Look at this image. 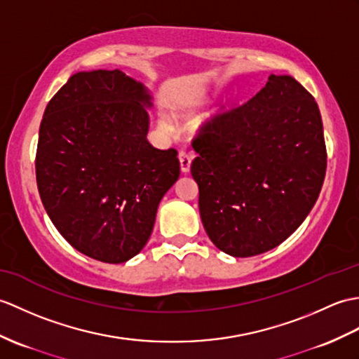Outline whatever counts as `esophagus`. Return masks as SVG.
Instances as JSON below:
<instances>
[{
  "label": "esophagus",
  "instance_id": "esophagus-1",
  "mask_svg": "<svg viewBox=\"0 0 359 359\" xmlns=\"http://www.w3.org/2000/svg\"><path fill=\"white\" fill-rule=\"evenodd\" d=\"M191 161H193V157H191V154L189 153H187V151H182L179 153V162H180V170H182V172H188L189 171V168H191Z\"/></svg>",
  "mask_w": 359,
  "mask_h": 359
}]
</instances>
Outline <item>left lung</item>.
<instances>
[{"mask_svg":"<svg viewBox=\"0 0 359 359\" xmlns=\"http://www.w3.org/2000/svg\"><path fill=\"white\" fill-rule=\"evenodd\" d=\"M191 145L205 231L232 257L283 243L311 212L326 176L318 105L287 74H271L248 102L206 119Z\"/></svg>","mask_w":359,"mask_h":359,"instance_id":"obj_1","label":"left lung"}]
</instances>
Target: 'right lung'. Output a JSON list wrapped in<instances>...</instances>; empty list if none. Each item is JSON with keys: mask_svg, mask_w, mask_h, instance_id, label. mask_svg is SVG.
Listing matches in <instances>:
<instances>
[{"mask_svg": "<svg viewBox=\"0 0 359 359\" xmlns=\"http://www.w3.org/2000/svg\"><path fill=\"white\" fill-rule=\"evenodd\" d=\"M149 95L121 70L81 72L50 99L35 157L43 205L79 252L123 263L151 236L180 174L177 151L147 140Z\"/></svg>", "mask_w": 359, "mask_h": 359, "instance_id": "obj_1", "label": "right lung"}]
</instances>
